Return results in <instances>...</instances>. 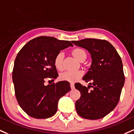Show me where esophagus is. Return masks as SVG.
I'll use <instances>...</instances> for the list:
<instances>
[{
  "instance_id": "34e87169",
  "label": "esophagus",
  "mask_w": 134,
  "mask_h": 134,
  "mask_svg": "<svg viewBox=\"0 0 134 134\" xmlns=\"http://www.w3.org/2000/svg\"><path fill=\"white\" fill-rule=\"evenodd\" d=\"M71 89H74V83H71Z\"/></svg>"
}]
</instances>
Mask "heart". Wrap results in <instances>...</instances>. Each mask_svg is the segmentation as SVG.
<instances>
[{
	"label": "heart",
	"mask_w": 134,
	"mask_h": 134,
	"mask_svg": "<svg viewBox=\"0 0 134 134\" xmlns=\"http://www.w3.org/2000/svg\"><path fill=\"white\" fill-rule=\"evenodd\" d=\"M72 56L80 62L84 61L86 58V53L82 49L76 48L73 49L71 52ZM64 54L63 53H59L56 56L54 60V67L57 70H62L63 68V59ZM82 76V72L80 71L76 72H64L60 74V78L62 81H68L70 83H74L78 79Z\"/></svg>",
	"instance_id": "1"
}]
</instances>
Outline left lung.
Segmentation results:
<instances>
[{
	"label": "left lung",
	"mask_w": 134,
	"mask_h": 134,
	"mask_svg": "<svg viewBox=\"0 0 134 134\" xmlns=\"http://www.w3.org/2000/svg\"><path fill=\"white\" fill-rule=\"evenodd\" d=\"M74 45L88 51L92 63L83 77L89 82L93 89L79 83L75 88L81 93L76 101V109L82 118L99 119L104 118L114 109L119 102L125 83L121 59L114 46L107 40L85 38L72 42Z\"/></svg>",
	"instance_id": "1"
}]
</instances>
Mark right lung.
I'll use <instances>...</instances> for the list:
<instances>
[{
  "label": "right lung",
  "mask_w": 134,
  "mask_h": 134,
  "mask_svg": "<svg viewBox=\"0 0 134 134\" xmlns=\"http://www.w3.org/2000/svg\"><path fill=\"white\" fill-rule=\"evenodd\" d=\"M72 47L71 42L51 36L30 40L16 56L13 81L18 103L24 111L36 119H46L56 114L58 101L71 91L69 82L58 81L45 85V80L57 78L54 60L60 51Z\"/></svg>",
  "instance_id": "right-lung-1"
}]
</instances>
